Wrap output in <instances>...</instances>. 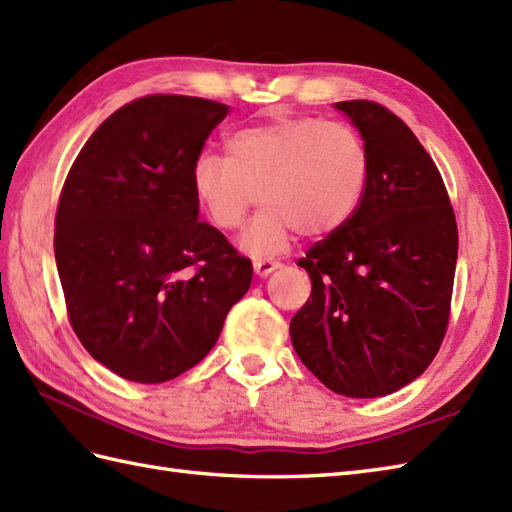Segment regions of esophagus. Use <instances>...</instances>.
<instances>
[{
    "instance_id": "34e87169",
    "label": "esophagus",
    "mask_w": 512,
    "mask_h": 512,
    "mask_svg": "<svg viewBox=\"0 0 512 512\" xmlns=\"http://www.w3.org/2000/svg\"><path fill=\"white\" fill-rule=\"evenodd\" d=\"M282 265L278 263V260H254V271L258 273L260 278H265V276H269L271 271H276V269H280Z\"/></svg>"
}]
</instances>
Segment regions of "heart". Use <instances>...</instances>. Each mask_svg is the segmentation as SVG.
<instances>
[{
  "label": "heart",
  "instance_id": "heart-1",
  "mask_svg": "<svg viewBox=\"0 0 512 512\" xmlns=\"http://www.w3.org/2000/svg\"><path fill=\"white\" fill-rule=\"evenodd\" d=\"M228 149L197 156L193 189L219 230L239 228L260 197L265 208L241 239L249 254H276L293 232L339 230L363 199L369 154L345 123L282 117L234 132Z\"/></svg>",
  "mask_w": 512,
  "mask_h": 512
}]
</instances>
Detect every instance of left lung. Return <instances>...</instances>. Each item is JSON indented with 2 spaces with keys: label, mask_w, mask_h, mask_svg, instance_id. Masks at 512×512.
I'll return each mask as SVG.
<instances>
[{
  "label": "left lung",
  "mask_w": 512,
  "mask_h": 512,
  "mask_svg": "<svg viewBox=\"0 0 512 512\" xmlns=\"http://www.w3.org/2000/svg\"><path fill=\"white\" fill-rule=\"evenodd\" d=\"M334 106L363 136L369 178L350 221L297 260L313 291L291 319V341L330 391L380 397L439 352L458 228L439 169L400 117L369 99Z\"/></svg>",
  "instance_id": "obj_1"
}]
</instances>
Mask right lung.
Here are the masks:
<instances>
[{"label":"right lung","mask_w":512,"mask_h":512,"mask_svg":"<svg viewBox=\"0 0 512 512\" xmlns=\"http://www.w3.org/2000/svg\"><path fill=\"white\" fill-rule=\"evenodd\" d=\"M228 106L147 95L80 149L56 208L54 254L84 350L158 384L195 367L252 284V260L197 221L193 165Z\"/></svg>","instance_id":"obj_1"}]
</instances>
